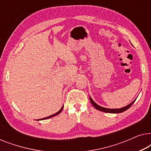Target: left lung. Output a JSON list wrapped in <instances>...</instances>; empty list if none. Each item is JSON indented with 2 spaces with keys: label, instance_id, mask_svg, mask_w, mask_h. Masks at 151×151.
<instances>
[{
  "label": "left lung",
  "instance_id": "obj_1",
  "mask_svg": "<svg viewBox=\"0 0 151 151\" xmlns=\"http://www.w3.org/2000/svg\"><path fill=\"white\" fill-rule=\"evenodd\" d=\"M135 100H136V99H135ZM135 100H134L133 102H132L131 103H130L129 105H127V106H124V107H122V108H120V109H108V108H105V107H102V106H100V105L97 104L93 100V99L90 97L91 102L93 106L95 108L97 109V110L102 111V112H104V113H122V112H124V111H127V109H129L130 107L131 106V105L133 104L134 102H135Z\"/></svg>",
  "mask_w": 151,
  "mask_h": 151
}]
</instances>
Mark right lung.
I'll list each match as a JSON object with an SVG mask.
<instances>
[{"instance_id":"right-lung-1","label":"right lung","mask_w":151,"mask_h":151,"mask_svg":"<svg viewBox=\"0 0 151 151\" xmlns=\"http://www.w3.org/2000/svg\"><path fill=\"white\" fill-rule=\"evenodd\" d=\"M63 107H64V105L63 106H62V108L60 109V111H58L57 113H55V114H53V115H50V116H48V117H44V118H42V119H38V120H43V119H49V118H50V117H54V116H55V115H58L59 113H60V112L62 111V110H63Z\"/></svg>"}]
</instances>
